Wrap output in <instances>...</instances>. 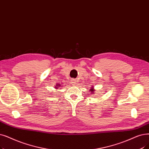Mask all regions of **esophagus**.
Returning <instances> with one entry per match:
<instances>
[{
  "label": "esophagus",
  "instance_id": "esophagus-1",
  "mask_svg": "<svg viewBox=\"0 0 149 149\" xmlns=\"http://www.w3.org/2000/svg\"><path fill=\"white\" fill-rule=\"evenodd\" d=\"M70 83L72 84V85H74L75 83V79H72L70 80Z\"/></svg>",
  "mask_w": 149,
  "mask_h": 149
}]
</instances>
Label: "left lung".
<instances>
[{"mask_svg":"<svg viewBox=\"0 0 149 149\" xmlns=\"http://www.w3.org/2000/svg\"><path fill=\"white\" fill-rule=\"evenodd\" d=\"M90 91H94V90H93V89H91Z\"/></svg>","mask_w":149,"mask_h":149,"instance_id":"1","label":"left lung"}]
</instances>
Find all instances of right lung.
Wrapping results in <instances>:
<instances>
[{
	"label": "right lung",
	"instance_id": "right-lung-1",
	"mask_svg": "<svg viewBox=\"0 0 149 149\" xmlns=\"http://www.w3.org/2000/svg\"><path fill=\"white\" fill-rule=\"evenodd\" d=\"M56 86H58V85H56ZM58 86H60V85H58Z\"/></svg>",
	"mask_w": 149,
	"mask_h": 149
}]
</instances>
